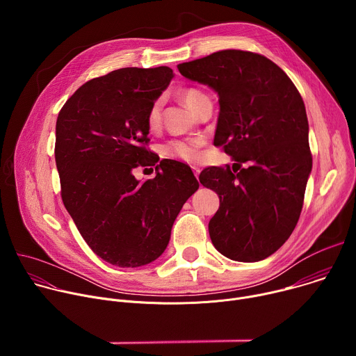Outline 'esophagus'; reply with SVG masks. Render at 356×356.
<instances>
[{
	"label": "esophagus",
	"instance_id": "obj_1",
	"mask_svg": "<svg viewBox=\"0 0 356 356\" xmlns=\"http://www.w3.org/2000/svg\"><path fill=\"white\" fill-rule=\"evenodd\" d=\"M191 169H193V173H194V176L198 179V175H200V172H201V170H200L198 168H195V166H193Z\"/></svg>",
	"mask_w": 356,
	"mask_h": 356
}]
</instances>
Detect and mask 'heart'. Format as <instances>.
I'll use <instances>...</instances> for the list:
<instances>
[{
    "instance_id": "obj_1",
    "label": "heart",
    "mask_w": 356,
    "mask_h": 356,
    "mask_svg": "<svg viewBox=\"0 0 356 356\" xmlns=\"http://www.w3.org/2000/svg\"><path fill=\"white\" fill-rule=\"evenodd\" d=\"M181 98L184 104L195 111V108L200 106L202 99L209 98L204 92L197 88H186L181 91ZM162 99L158 98L152 103L147 115H146V124L150 129H158L162 121ZM202 145H204V139L194 136V138H186V139H175L170 140L165 146L166 155L187 163H198L202 159Z\"/></svg>"
}]
</instances>
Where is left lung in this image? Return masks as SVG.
Listing matches in <instances>:
<instances>
[{
    "mask_svg": "<svg viewBox=\"0 0 356 356\" xmlns=\"http://www.w3.org/2000/svg\"><path fill=\"white\" fill-rule=\"evenodd\" d=\"M177 69L218 92L214 145L236 162L198 177L220 197L209 224L213 245L232 261H262L296 228L313 168L302 98L276 63L246 50H220Z\"/></svg>",
    "mask_w": 356,
    "mask_h": 356,
    "instance_id": "obj_1",
    "label": "left lung"
}]
</instances>
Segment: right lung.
<instances>
[{"instance_id": "right-lung-1", "label": "right lung", "mask_w": 356, "mask_h": 356, "mask_svg": "<svg viewBox=\"0 0 356 356\" xmlns=\"http://www.w3.org/2000/svg\"><path fill=\"white\" fill-rule=\"evenodd\" d=\"M173 79L168 66L124 67L83 84L56 121L55 159L62 200L91 250L120 268L165 252L173 222L198 188L191 169L150 152L146 115ZM156 165L139 184L138 165Z\"/></svg>"}]
</instances>
